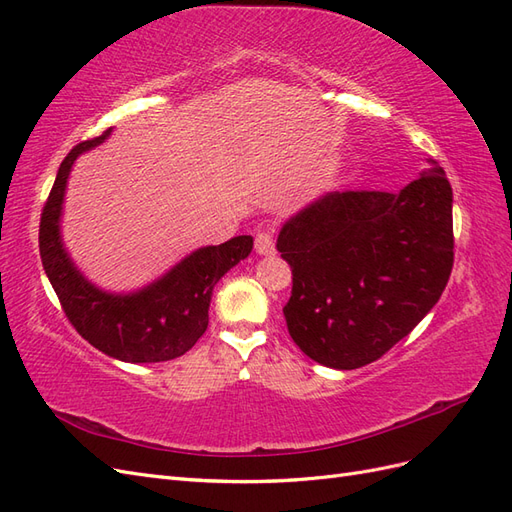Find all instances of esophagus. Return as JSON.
Returning <instances> with one entry per match:
<instances>
[{
    "label": "esophagus",
    "instance_id": "esophagus-1",
    "mask_svg": "<svg viewBox=\"0 0 512 512\" xmlns=\"http://www.w3.org/2000/svg\"><path fill=\"white\" fill-rule=\"evenodd\" d=\"M254 247H256V252H258L260 256H271V254H275L273 232H271V230H258Z\"/></svg>",
    "mask_w": 512,
    "mask_h": 512
}]
</instances>
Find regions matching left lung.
<instances>
[{"label":"left lung","mask_w":512,"mask_h":512,"mask_svg":"<svg viewBox=\"0 0 512 512\" xmlns=\"http://www.w3.org/2000/svg\"><path fill=\"white\" fill-rule=\"evenodd\" d=\"M391 192H329L282 226L288 333L333 369L374 363L438 303L453 269V190L442 166Z\"/></svg>","instance_id":"8db88e82"}]
</instances>
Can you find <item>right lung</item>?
<instances>
[{
	"label": "right lung",
	"mask_w": 512,
	"mask_h": 512,
	"mask_svg": "<svg viewBox=\"0 0 512 512\" xmlns=\"http://www.w3.org/2000/svg\"><path fill=\"white\" fill-rule=\"evenodd\" d=\"M111 130L76 145L61 162L40 218V258L72 327L100 352L123 363H160L188 352L207 331L213 286L250 256L254 239L241 235L198 247L158 280L132 292H108L76 269L64 239L61 211L76 158L104 143Z\"/></svg>",
	"instance_id": "1"
}]
</instances>
